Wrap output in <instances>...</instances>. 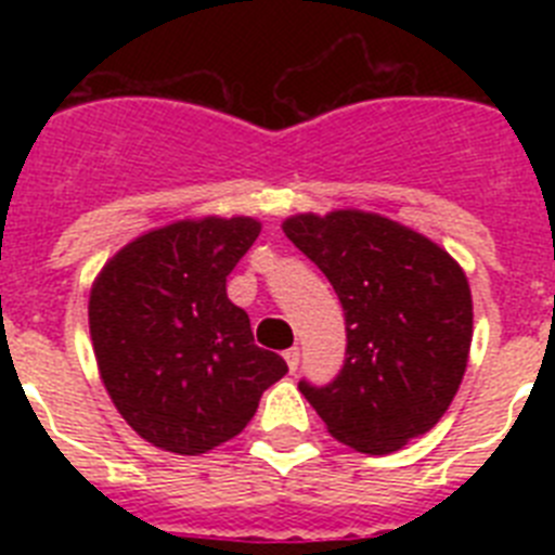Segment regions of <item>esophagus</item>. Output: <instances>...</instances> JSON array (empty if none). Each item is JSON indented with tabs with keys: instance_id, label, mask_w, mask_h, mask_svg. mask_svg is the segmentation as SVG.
<instances>
[{
	"instance_id": "34e87169",
	"label": "esophagus",
	"mask_w": 555,
	"mask_h": 555,
	"mask_svg": "<svg viewBox=\"0 0 555 555\" xmlns=\"http://www.w3.org/2000/svg\"><path fill=\"white\" fill-rule=\"evenodd\" d=\"M283 358H286V364H288V370H292V372L300 366V350H297V347H292V350L283 352Z\"/></svg>"
}]
</instances>
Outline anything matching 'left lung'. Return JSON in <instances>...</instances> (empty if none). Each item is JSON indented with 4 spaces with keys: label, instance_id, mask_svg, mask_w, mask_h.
I'll return each instance as SVG.
<instances>
[{
    "label": "left lung",
    "instance_id": "8db88e82",
    "mask_svg": "<svg viewBox=\"0 0 555 555\" xmlns=\"http://www.w3.org/2000/svg\"><path fill=\"white\" fill-rule=\"evenodd\" d=\"M283 233L325 272L347 325L336 380H300V391L333 439L395 453L434 428L459 391L473 345L467 274L428 235L370 210L297 214Z\"/></svg>",
    "mask_w": 555,
    "mask_h": 555
}]
</instances>
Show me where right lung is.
Listing matches in <instances>:
<instances>
[{"label":"right lung","instance_id":"add662e5","mask_svg":"<svg viewBox=\"0 0 555 555\" xmlns=\"http://www.w3.org/2000/svg\"><path fill=\"white\" fill-rule=\"evenodd\" d=\"M261 233L253 217L178 219L132 238L96 274L88 327L113 405L141 439L199 455L247 428L288 372L255 345L228 274Z\"/></svg>","mask_w":555,"mask_h":555}]
</instances>
